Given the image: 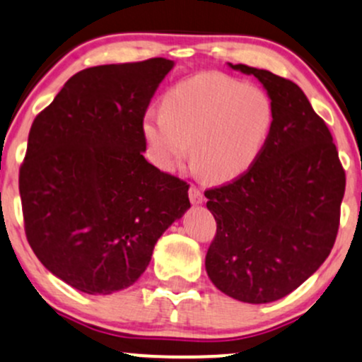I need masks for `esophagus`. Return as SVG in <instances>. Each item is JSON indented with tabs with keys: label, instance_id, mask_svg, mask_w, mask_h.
Returning <instances> with one entry per match:
<instances>
[{
	"label": "esophagus",
	"instance_id": "34e87169",
	"mask_svg": "<svg viewBox=\"0 0 362 362\" xmlns=\"http://www.w3.org/2000/svg\"><path fill=\"white\" fill-rule=\"evenodd\" d=\"M189 199H191V203H193V205H202V203L205 202V197H203V193L199 191V188L191 185L189 186Z\"/></svg>",
	"mask_w": 362,
	"mask_h": 362
}]
</instances>
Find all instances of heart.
Listing matches in <instances>:
<instances>
[{
  "instance_id": "heart-1",
  "label": "heart",
  "mask_w": 362,
  "mask_h": 362,
  "mask_svg": "<svg viewBox=\"0 0 362 362\" xmlns=\"http://www.w3.org/2000/svg\"><path fill=\"white\" fill-rule=\"evenodd\" d=\"M273 125L274 103L264 89L223 72H202L174 84L163 112L144 117L142 130L157 168L173 171L189 151L208 181L223 182L257 163Z\"/></svg>"
}]
</instances>
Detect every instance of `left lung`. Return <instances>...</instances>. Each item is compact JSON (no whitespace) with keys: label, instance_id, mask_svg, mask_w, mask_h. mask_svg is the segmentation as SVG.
Returning a JSON list of instances; mask_svg holds the SVG:
<instances>
[{"label":"left lung","instance_id":"left-lung-1","mask_svg":"<svg viewBox=\"0 0 362 362\" xmlns=\"http://www.w3.org/2000/svg\"><path fill=\"white\" fill-rule=\"evenodd\" d=\"M257 78L274 103V125L259 160L239 180L205 191L216 220L208 278L244 303H271L324 264L337 237L346 173L325 122L290 79L230 64Z\"/></svg>","mask_w":362,"mask_h":362}]
</instances>
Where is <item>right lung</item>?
<instances>
[{"mask_svg": "<svg viewBox=\"0 0 362 362\" xmlns=\"http://www.w3.org/2000/svg\"><path fill=\"white\" fill-rule=\"evenodd\" d=\"M173 67L164 57L88 67L32 123L20 169L25 232L38 261L74 290L132 286L191 206L189 185L144 157V117Z\"/></svg>", "mask_w": 362, "mask_h": 362, "instance_id": "right-lung-1", "label": "right lung"}]
</instances>
